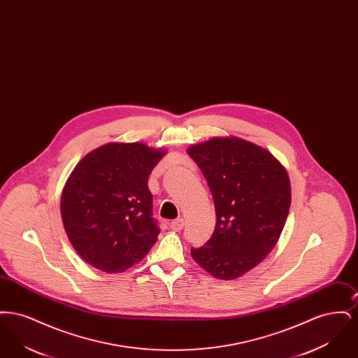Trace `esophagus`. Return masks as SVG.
I'll list each match as a JSON object with an SVG mask.
<instances>
[{
	"mask_svg": "<svg viewBox=\"0 0 358 358\" xmlns=\"http://www.w3.org/2000/svg\"><path fill=\"white\" fill-rule=\"evenodd\" d=\"M171 228L173 231H176V232H178V231H181L182 228H184V219H177V220H173L171 222Z\"/></svg>",
	"mask_w": 358,
	"mask_h": 358,
	"instance_id": "34e87169",
	"label": "esophagus"
}]
</instances>
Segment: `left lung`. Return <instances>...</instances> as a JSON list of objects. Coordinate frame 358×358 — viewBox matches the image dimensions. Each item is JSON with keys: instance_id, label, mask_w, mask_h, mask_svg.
Listing matches in <instances>:
<instances>
[{"instance_id": "left-lung-1", "label": "left lung", "mask_w": 358, "mask_h": 358, "mask_svg": "<svg viewBox=\"0 0 358 358\" xmlns=\"http://www.w3.org/2000/svg\"><path fill=\"white\" fill-rule=\"evenodd\" d=\"M210 189L216 225L192 257L212 276L232 280L273 251L291 204L289 174L268 150L245 139L212 138L187 149Z\"/></svg>"}]
</instances>
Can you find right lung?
Segmentation results:
<instances>
[{
    "label": "right lung",
    "mask_w": 358,
    "mask_h": 358,
    "mask_svg": "<svg viewBox=\"0 0 358 358\" xmlns=\"http://www.w3.org/2000/svg\"><path fill=\"white\" fill-rule=\"evenodd\" d=\"M164 155L141 142H115L75 166L60 208L69 241L85 263L122 273L148 255L159 234L148 180Z\"/></svg>",
    "instance_id": "obj_1"
}]
</instances>
